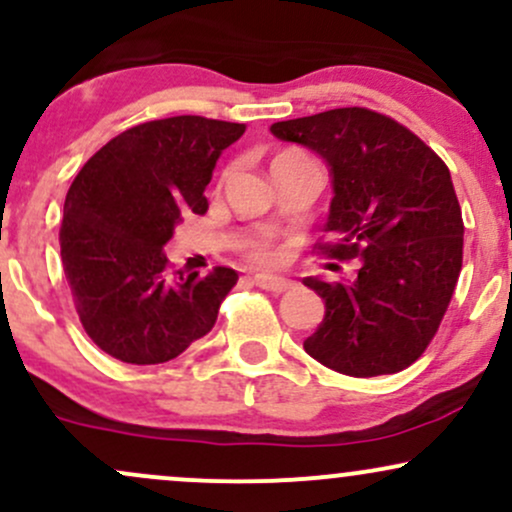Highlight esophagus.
Segmentation results:
<instances>
[{"label":"esophagus","instance_id":"obj_1","mask_svg":"<svg viewBox=\"0 0 512 512\" xmlns=\"http://www.w3.org/2000/svg\"><path fill=\"white\" fill-rule=\"evenodd\" d=\"M252 284L272 293H284L291 289V281L281 279V276H269V274H257L255 279H252Z\"/></svg>","mask_w":512,"mask_h":512}]
</instances>
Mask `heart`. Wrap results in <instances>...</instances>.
<instances>
[{
  "label": "heart",
  "mask_w": 512,
  "mask_h": 512,
  "mask_svg": "<svg viewBox=\"0 0 512 512\" xmlns=\"http://www.w3.org/2000/svg\"><path fill=\"white\" fill-rule=\"evenodd\" d=\"M301 158H308V156L298 154V151H284V154H279L274 158V163H291V161H301ZM274 163H272V166H274ZM245 252H248V257L252 262L267 264V262L274 260V250H272V245H269L267 238L252 240Z\"/></svg>",
  "instance_id": "1"
}]
</instances>
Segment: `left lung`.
Instances as JSON below:
<instances>
[{
    "mask_svg": "<svg viewBox=\"0 0 512 512\" xmlns=\"http://www.w3.org/2000/svg\"><path fill=\"white\" fill-rule=\"evenodd\" d=\"M269 129L327 163L334 197L325 233L334 243L317 250L358 260L354 279H303L325 301L303 349L354 378L399 373L436 337L462 269L464 223L448 166L414 132L368 108Z\"/></svg>",
    "mask_w": 512,
    "mask_h": 512,
    "instance_id": "1",
    "label": "left lung"
}]
</instances>
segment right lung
<instances>
[{
    "mask_svg": "<svg viewBox=\"0 0 512 512\" xmlns=\"http://www.w3.org/2000/svg\"><path fill=\"white\" fill-rule=\"evenodd\" d=\"M243 132L199 115L151 120L110 139L74 178L62 267L81 325L105 354L154 366L211 332L236 269L170 274L163 248L182 216L207 211L216 161Z\"/></svg>",
    "mask_w": 512,
    "mask_h": 512,
    "instance_id": "obj_1",
    "label": "right lung"
}]
</instances>
